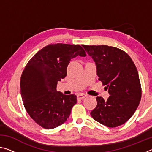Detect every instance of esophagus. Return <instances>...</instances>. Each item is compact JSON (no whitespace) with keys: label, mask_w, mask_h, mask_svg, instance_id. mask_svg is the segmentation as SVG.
I'll return each mask as SVG.
<instances>
[{"label":"esophagus","mask_w":152,"mask_h":152,"mask_svg":"<svg viewBox=\"0 0 152 152\" xmlns=\"http://www.w3.org/2000/svg\"><path fill=\"white\" fill-rule=\"evenodd\" d=\"M87 96L86 94H78V99H84V98H85L86 96Z\"/></svg>","instance_id":"34e87169"}]
</instances>
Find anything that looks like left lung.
<instances>
[{"label":"left lung","mask_w":152,"mask_h":152,"mask_svg":"<svg viewBox=\"0 0 152 152\" xmlns=\"http://www.w3.org/2000/svg\"><path fill=\"white\" fill-rule=\"evenodd\" d=\"M82 46L95 61L99 80L110 94L107 101L101 96L96 98L97 105L91 112V116L109 127L124 124L134 114L141 98L135 65L119 48L106 45Z\"/></svg>","instance_id":"obj_1"}]
</instances>
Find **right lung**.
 <instances>
[{"mask_svg": "<svg viewBox=\"0 0 152 152\" xmlns=\"http://www.w3.org/2000/svg\"><path fill=\"white\" fill-rule=\"evenodd\" d=\"M85 57L80 45L53 43L31 58L20 77V94L28 114L41 127L50 129L66 121L77 102L75 94L56 91L58 82L67 75L71 59Z\"/></svg>", "mask_w": 152, "mask_h": 152, "instance_id": "add662e5", "label": "right lung"}]
</instances>
